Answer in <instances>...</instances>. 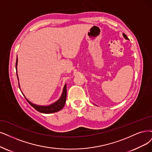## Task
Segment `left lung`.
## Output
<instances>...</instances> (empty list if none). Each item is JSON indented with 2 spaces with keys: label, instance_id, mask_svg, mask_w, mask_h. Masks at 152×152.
Returning a JSON list of instances; mask_svg holds the SVG:
<instances>
[{
  "label": "left lung",
  "instance_id": "1",
  "mask_svg": "<svg viewBox=\"0 0 152 152\" xmlns=\"http://www.w3.org/2000/svg\"><path fill=\"white\" fill-rule=\"evenodd\" d=\"M123 36H124V37H125L126 39H128V38L127 37V36H126V35L125 34L123 33Z\"/></svg>",
  "mask_w": 152,
  "mask_h": 152
}]
</instances>
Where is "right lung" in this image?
Returning <instances> with one entry per match:
<instances>
[{"label": "right lung", "mask_w": 152, "mask_h": 152, "mask_svg": "<svg viewBox=\"0 0 152 152\" xmlns=\"http://www.w3.org/2000/svg\"><path fill=\"white\" fill-rule=\"evenodd\" d=\"M17 65H18V58H17L16 63H15L16 70H17ZM17 76H18V73H17ZM18 80H19V79H18ZM66 96H67V89H66V85H65V86L63 88V93H62V95H61L60 99L59 100H58L56 102H55L51 104H50L49 106H38V105H36V104H34L31 103L26 98V99L27 101V102L29 103L32 106V107L35 110H36L37 111L41 112V113H55V112L59 111L63 108L65 104V103H66Z\"/></svg>", "instance_id": "obj_1"}]
</instances>
